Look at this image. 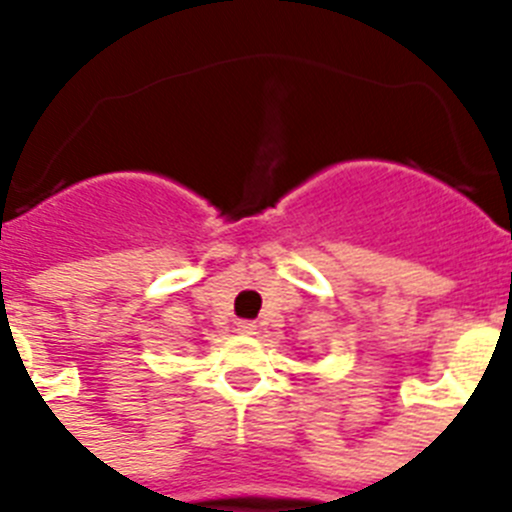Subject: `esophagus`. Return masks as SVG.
I'll return each instance as SVG.
<instances>
[{
    "label": "esophagus",
    "mask_w": 512,
    "mask_h": 512,
    "mask_svg": "<svg viewBox=\"0 0 512 512\" xmlns=\"http://www.w3.org/2000/svg\"><path fill=\"white\" fill-rule=\"evenodd\" d=\"M235 330L243 333V336H253V333H256V323H253V320H238V323H235Z\"/></svg>",
    "instance_id": "esophagus-1"
}]
</instances>
